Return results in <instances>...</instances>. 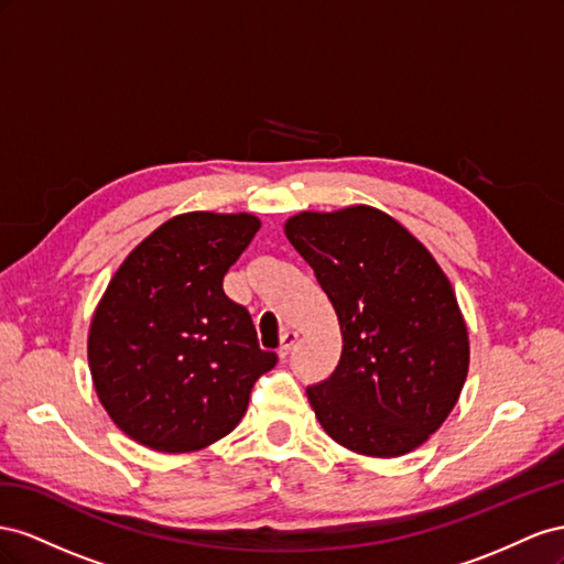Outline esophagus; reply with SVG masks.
<instances>
[{
	"instance_id": "34e87169",
	"label": "esophagus",
	"mask_w": 564,
	"mask_h": 564,
	"mask_svg": "<svg viewBox=\"0 0 564 564\" xmlns=\"http://www.w3.org/2000/svg\"><path fill=\"white\" fill-rule=\"evenodd\" d=\"M295 343H297V333H295V330H285V333L281 335V347H279V359H281V361L288 359V354H291V349H293Z\"/></svg>"
}]
</instances>
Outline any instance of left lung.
Listing matches in <instances>:
<instances>
[{
  "mask_svg": "<svg viewBox=\"0 0 564 564\" xmlns=\"http://www.w3.org/2000/svg\"><path fill=\"white\" fill-rule=\"evenodd\" d=\"M343 333L316 421L349 452L397 458L430 440L468 378L470 340L452 281L406 227L371 205L304 210L283 227Z\"/></svg>",
  "mask_w": 564,
  "mask_h": 564,
  "instance_id": "obj_1",
  "label": "left lung"
}]
</instances>
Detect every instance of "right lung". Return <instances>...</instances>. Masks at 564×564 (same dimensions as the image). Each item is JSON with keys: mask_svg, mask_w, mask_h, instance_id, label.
<instances>
[{"mask_svg": "<svg viewBox=\"0 0 564 564\" xmlns=\"http://www.w3.org/2000/svg\"><path fill=\"white\" fill-rule=\"evenodd\" d=\"M262 221L184 213L141 240L96 304L87 359L101 406L127 437L163 454L215 444L276 366L224 276Z\"/></svg>", "mask_w": 564, "mask_h": 564, "instance_id": "add662e5", "label": "right lung"}]
</instances>
